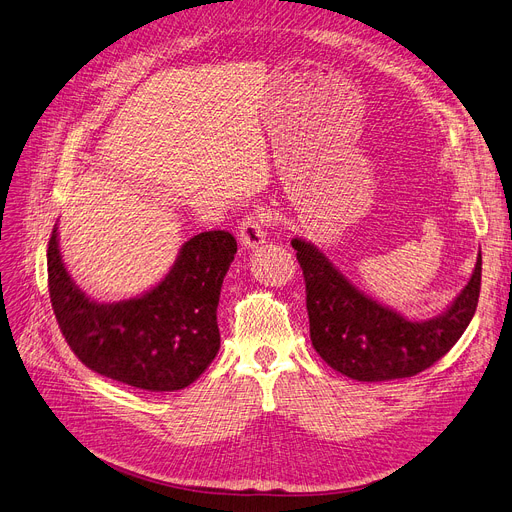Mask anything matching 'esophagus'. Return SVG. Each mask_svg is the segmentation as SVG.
Listing matches in <instances>:
<instances>
[{"label": "esophagus", "instance_id": "esophagus-1", "mask_svg": "<svg viewBox=\"0 0 512 512\" xmlns=\"http://www.w3.org/2000/svg\"><path fill=\"white\" fill-rule=\"evenodd\" d=\"M239 239L245 248H258L267 241V220L262 214H250L245 216L239 224Z\"/></svg>", "mask_w": 512, "mask_h": 512}]
</instances>
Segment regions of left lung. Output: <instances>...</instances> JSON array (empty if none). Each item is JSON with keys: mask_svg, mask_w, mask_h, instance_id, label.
I'll return each mask as SVG.
<instances>
[{"mask_svg": "<svg viewBox=\"0 0 512 512\" xmlns=\"http://www.w3.org/2000/svg\"><path fill=\"white\" fill-rule=\"evenodd\" d=\"M306 283L311 342L336 372L359 382L410 378L439 361L473 319L481 290V254L466 288L447 309L426 321L365 296L313 243L292 239Z\"/></svg>", "mask_w": 512, "mask_h": 512, "instance_id": "1", "label": "left lung"}]
</instances>
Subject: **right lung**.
<instances>
[{
  "instance_id": "obj_1",
  "label": "right lung",
  "mask_w": 512,
  "mask_h": 512,
  "mask_svg": "<svg viewBox=\"0 0 512 512\" xmlns=\"http://www.w3.org/2000/svg\"><path fill=\"white\" fill-rule=\"evenodd\" d=\"M235 254L231 233H199L182 245L153 290L96 302L71 279L54 227L48 288L60 332L77 359L100 376L151 393L180 391L208 370L220 349L216 309Z\"/></svg>"
}]
</instances>
